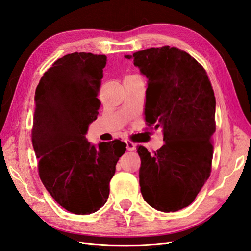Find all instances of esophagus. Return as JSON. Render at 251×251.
<instances>
[{
    "label": "esophagus",
    "mask_w": 251,
    "mask_h": 251,
    "mask_svg": "<svg viewBox=\"0 0 251 251\" xmlns=\"http://www.w3.org/2000/svg\"><path fill=\"white\" fill-rule=\"evenodd\" d=\"M126 142V150L127 151H134L135 149H136V144L135 143H133L132 141H130V140H126L125 141Z\"/></svg>",
    "instance_id": "obj_1"
}]
</instances>
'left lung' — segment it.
I'll return each mask as SVG.
<instances>
[{"label": "left lung", "instance_id": "left-lung-1", "mask_svg": "<svg viewBox=\"0 0 251 251\" xmlns=\"http://www.w3.org/2000/svg\"><path fill=\"white\" fill-rule=\"evenodd\" d=\"M148 78L146 121L162 128L163 146L154 155L137 149L139 184L151 207L177 211L193 203L210 175L216 98L203 67L188 53L164 46L136 52Z\"/></svg>", "mask_w": 251, "mask_h": 251}]
</instances>
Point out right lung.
<instances>
[{
  "label": "right lung",
  "instance_id": "add662e5",
  "mask_svg": "<svg viewBox=\"0 0 251 251\" xmlns=\"http://www.w3.org/2000/svg\"><path fill=\"white\" fill-rule=\"evenodd\" d=\"M107 56L75 52L57 59L35 90L32 143L40 178L60 206L76 215L97 211L107 202L116 163L126 150L114 140H86L97 118V98Z\"/></svg>",
  "mask_w": 251,
  "mask_h": 251
}]
</instances>
